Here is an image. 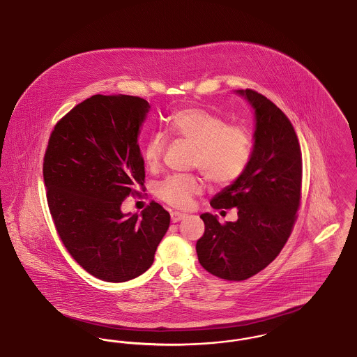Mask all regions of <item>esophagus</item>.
I'll use <instances>...</instances> for the list:
<instances>
[{"instance_id":"esophagus-1","label":"esophagus","mask_w":357,"mask_h":357,"mask_svg":"<svg viewBox=\"0 0 357 357\" xmlns=\"http://www.w3.org/2000/svg\"><path fill=\"white\" fill-rule=\"evenodd\" d=\"M185 217H186V214L179 213V211H172V213H171V221L174 222V223L182 221Z\"/></svg>"}]
</instances>
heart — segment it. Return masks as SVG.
Returning <instances> with one entry per match:
<instances>
[{"instance_id":"obj_1","label":"heart","mask_w":357,"mask_h":357,"mask_svg":"<svg viewBox=\"0 0 357 357\" xmlns=\"http://www.w3.org/2000/svg\"><path fill=\"white\" fill-rule=\"evenodd\" d=\"M170 135L195 147L194 167L217 186L234 183L245 172L252 156V136L241 126L226 121L204 108L190 107L175 111L167 119ZM166 140L160 134L150 136L143 147L144 163L155 169L165 151ZM202 191V181L192 175H174L162 181L156 194L175 207H187L192 197Z\"/></svg>"}]
</instances>
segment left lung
<instances>
[{
	"label": "left lung",
	"instance_id": "8db88e82",
	"mask_svg": "<svg viewBox=\"0 0 357 357\" xmlns=\"http://www.w3.org/2000/svg\"><path fill=\"white\" fill-rule=\"evenodd\" d=\"M255 111L250 162L234 183L210 201L213 208L237 207L238 220L221 225L204 213L197 255L204 269L227 281H242L265 269L291 233L301 199L303 159L285 114L264 95L238 89Z\"/></svg>",
	"mask_w": 357,
	"mask_h": 357
}]
</instances>
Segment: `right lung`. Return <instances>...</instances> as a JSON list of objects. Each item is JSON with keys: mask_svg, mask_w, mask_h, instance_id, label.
I'll use <instances>...</instances> for the list:
<instances>
[{"mask_svg": "<svg viewBox=\"0 0 357 357\" xmlns=\"http://www.w3.org/2000/svg\"><path fill=\"white\" fill-rule=\"evenodd\" d=\"M150 108L137 96L93 95L54 126L44 156L60 239L84 271L107 282L146 272L170 226V214L153 201L140 217L120 208L144 185L137 140Z\"/></svg>", "mask_w": 357, "mask_h": 357, "instance_id": "obj_1", "label": "right lung"}]
</instances>
